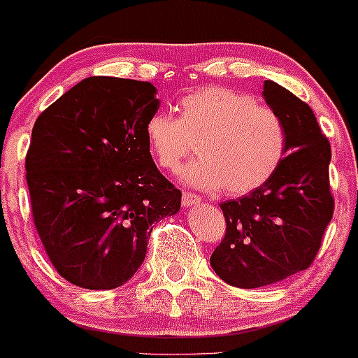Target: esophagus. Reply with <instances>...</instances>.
I'll return each mask as SVG.
<instances>
[{
    "mask_svg": "<svg viewBox=\"0 0 358 358\" xmlns=\"http://www.w3.org/2000/svg\"><path fill=\"white\" fill-rule=\"evenodd\" d=\"M182 203H183V207H192V206H195V203H200V197L195 194H190V192H185L182 197Z\"/></svg>",
    "mask_w": 358,
    "mask_h": 358,
    "instance_id": "34e87169",
    "label": "esophagus"
}]
</instances>
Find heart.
I'll return each instance as SVG.
<instances>
[{
	"label": "heart",
	"instance_id": "heart-1",
	"mask_svg": "<svg viewBox=\"0 0 358 358\" xmlns=\"http://www.w3.org/2000/svg\"><path fill=\"white\" fill-rule=\"evenodd\" d=\"M182 115L155 112L146 139L156 163L175 170L194 151L200 156L180 170V178L199 188L245 195L268 182L287 149V131L273 108L222 86H206L180 101Z\"/></svg>",
	"mask_w": 358,
	"mask_h": 358
}]
</instances>
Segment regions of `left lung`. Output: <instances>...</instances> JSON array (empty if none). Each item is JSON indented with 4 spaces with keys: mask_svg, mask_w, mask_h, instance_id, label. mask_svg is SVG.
<instances>
[{
    "mask_svg": "<svg viewBox=\"0 0 358 358\" xmlns=\"http://www.w3.org/2000/svg\"><path fill=\"white\" fill-rule=\"evenodd\" d=\"M263 98L285 124V156L265 185L221 203L226 236L210 257L214 272L241 289L275 284L308 268L335 207L331 148L311 107L270 80Z\"/></svg>",
    "mask_w": 358,
    "mask_h": 358,
    "instance_id": "left-lung-1",
    "label": "left lung"
}]
</instances>
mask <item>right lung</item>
<instances>
[{
  "label": "right lung",
  "mask_w": 358,
  "mask_h": 358,
  "mask_svg": "<svg viewBox=\"0 0 358 358\" xmlns=\"http://www.w3.org/2000/svg\"><path fill=\"white\" fill-rule=\"evenodd\" d=\"M158 108L148 81L92 76L35 120L25 159L34 222L54 268L78 287L131 280L152 224L180 210L182 192L149 152Z\"/></svg>",
  "instance_id": "obj_1"
}]
</instances>
